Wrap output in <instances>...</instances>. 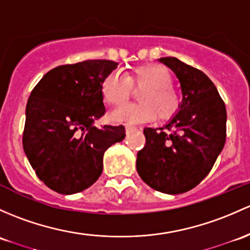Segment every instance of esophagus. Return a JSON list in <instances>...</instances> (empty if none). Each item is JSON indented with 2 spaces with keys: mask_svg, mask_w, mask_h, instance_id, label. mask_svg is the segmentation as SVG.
I'll return each mask as SVG.
<instances>
[{
  "mask_svg": "<svg viewBox=\"0 0 250 250\" xmlns=\"http://www.w3.org/2000/svg\"><path fill=\"white\" fill-rule=\"evenodd\" d=\"M134 129H136V127H134V125H125V132L127 133L133 132Z\"/></svg>",
  "mask_w": 250,
  "mask_h": 250,
  "instance_id": "esophagus-1",
  "label": "esophagus"
}]
</instances>
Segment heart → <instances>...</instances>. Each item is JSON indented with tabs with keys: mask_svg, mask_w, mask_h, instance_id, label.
I'll return each mask as SVG.
<instances>
[{
	"mask_svg": "<svg viewBox=\"0 0 250 250\" xmlns=\"http://www.w3.org/2000/svg\"><path fill=\"white\" fill-rule=\"evenodd\" d=\"M172 77L164 65L147 63L138 65L125 78L110 73L101 83V94L104 102L111 106H120L128 101L132 88L144 87L139 93L140 103L125 105L111 117L117 122L141 123L156 118L169 120L180 110L181 99L172 87Z\"/></svg>",
	"mask_w": 250,
	"mask_h": 250,
	"instance_id": "obj_1",
	"label": "heart"
}]
</instances>
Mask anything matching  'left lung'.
I'll use <instances>...</instances> for the list:
<instances>
[{"mask_svg":"<svg viewBox=\"0 0 250 250\" xmlns=\"http://www.w3.org/2000/svg\"><path fill=\"white\" fill-rule=\"evenodd\" d=\"M159 61L180 81L182 103L167 125L145 128L136 170L144 182L165 194H182L213 167L227 139V109L206 74L176 57Z\"/></svg>","mask_w":250,"mask_h":250,"instance_id":"1","label":"left lung"}]
</instances>
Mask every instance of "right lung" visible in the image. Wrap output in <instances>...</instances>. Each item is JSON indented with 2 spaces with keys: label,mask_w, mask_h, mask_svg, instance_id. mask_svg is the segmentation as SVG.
<instances>
[{
  "label": "right lung",
  "mask_w": 250,
  "mask_h": 250,
  "mask_svg": "<svg viewBox=\"0 0 250 250\" xmlns=\"http://www.w3.org/2000/svg\"><path fill=\"white\" fill-rule=\"evenodd\" d=\"M109 60L64 64L46 73L26 105L22 146L44 185L69 195L93 185L104 152L125 139L123 125L94 127L105 114L101 83L117 68Z\"/></svg>",
  "instance_id": "obj_1"
}]
</instances>
